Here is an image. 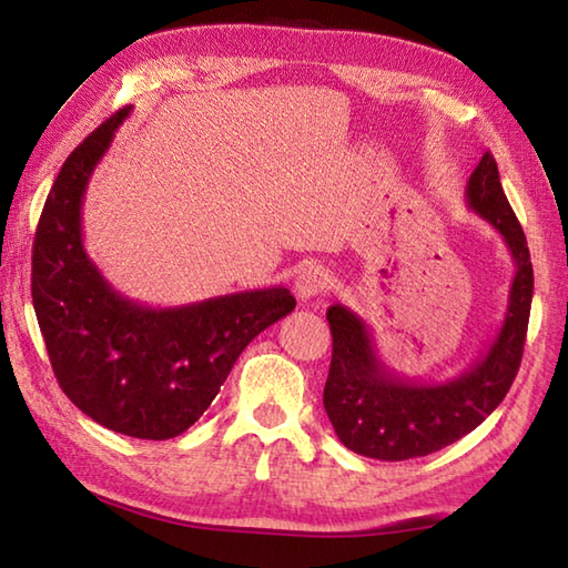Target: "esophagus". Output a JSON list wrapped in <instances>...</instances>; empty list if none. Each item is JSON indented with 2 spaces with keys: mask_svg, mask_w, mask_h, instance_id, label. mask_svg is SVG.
Returning a JSON list of instances; mask_svg holds the SVG:
<instances>
[{
  "mask_svg": "<svg viewBox=\"0 0 568 568\" xmlns=\"http://www.w3.org/2000/svg\"><path fill=\"white\" fill-rule=\"evenodd\" d=\"M328 287H331L328 271H323V267H318V265H311L295 277L293 291L297 295V301L307 303V301H315V297L323 295Z\"/></svg>",
  "mask_w": 568,
  "mask_h": 568,
  "instance_id": "obj_1",
  "label": "esophagus"
}]
</instances>
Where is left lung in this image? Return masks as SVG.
<instances>
[{
  "label": "left lung",
  "mask_w": 568,
  "mask_h": 568,
  "mask_svg": "<svg viewBox=\"0 0 568 568\" xmlns=\"http://www.w3.org/2000/svg\"><path fill=\"white\" fill-rule=\"evenodd\" d=\"M466 203L504 237L516 267L501 328L458 378L423 383L398 376L381 361L373 333L358 313L341 303L331 305L333 358L323 406L353 454L378 460L436 454L480 426L511 388L531 313L534 267L491 152L468 178Z\"/></svg>",
  "instance_id": "1"
}]
</instances>
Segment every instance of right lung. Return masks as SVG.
I'll return each mask as SVG.
<instances>
[{"label":"right lung","mask_w":568,"mask_h":568,"mask_svg":"<svg viewBox=\"0 0 568 568\" xmlns=\"http://www.w3.org/2000/svg\"><path fill=\"white\" fill-rule=\"evenodd\" d=\"M130 110L100 124L57 175L34 235L32 303L64 396L114 434L165 440L203 416L245 345L295 297L275 285L152 307L114 291L84 250L82 203Z\"/></svg>","instance_id":"1"}]
</instances>
